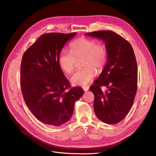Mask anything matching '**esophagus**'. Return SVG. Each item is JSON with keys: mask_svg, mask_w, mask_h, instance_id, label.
I'll return each mask as SVG.
<instances>
[{"mask_svg": "<svg viewBox=\"0 0 156 156\" xmlns=\"http://www.w3.org/2000/svg\"><path fill=\"white\" fill-rule=\"evenodd\" d=\"M83 89L84 90V91H87V90H88V89H89V87H87V86H83Z\"/></svg>", "mask_w": 156, "mask_h": 156, "instance_id": "34e87169", "label": "esophagus"}]
</instances>
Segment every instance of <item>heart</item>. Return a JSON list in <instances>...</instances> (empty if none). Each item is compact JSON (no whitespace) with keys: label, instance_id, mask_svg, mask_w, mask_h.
<instances>
[{"label":"heart","instance_id":"heart-1","mask_svg":"<svg viewBox=\"0 0 156 156\" xmlns=\"http://www.w3.org/2000/svg\"><path fill=\"white\" fill-rule=\"evenodd\" d=\"M82 58V65L84 67L70 78L71 83L75 86L87 85L95 77L96 69L98 72L103 69L107 61V49L95 40L81 37L70 44V51H61L58 62L60 68L69 74L73 72L77 60Z\"/></svg>","mask_w":156,"mask_h":156}]
</instances>
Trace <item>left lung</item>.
<instances>
[{
	"label": "left lung",
	"mask_w": 156,
	"mask_h": 156,
	"mask_svg": "<svg viewBox=\"0 0 156 156\" xmlns=\"http://www.w3.org/2000/svg\"><path fill=\"white\" fill-rule=\"evenodd\" d=\"M105 44L108 58L100 77L90 87L94 109L101 121L115 124L123 120L133 105L137 90V64L133 48L124 37L110 30L86 33ZM107 90L102 91L101 87Z\"/></svg>",
	"instance_id": "obj_1"
}]
</instances>
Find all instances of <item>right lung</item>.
Returning a JSON list of instances; mask_svg holds the SVG:
<instances>
[{
	"label": "right lung",
	"instance_id": "obj_1",
	"mask_svg": "<svg viewBox=\"0 0 156 156\" xmlns=\"http://www.w3.org/2000/svg\"><path fill=\"white\" fill-rule=\"evenodd\" d=\"M76 34H42L23 56L20 83L23 98L32 114L48 125L60 126L68 121L75 101L84 94L81 87L70 88L58 62L64 45Z\"/></svg>",
	"mask_w": 156,
	"mask_h": 156
}]
</instances>
